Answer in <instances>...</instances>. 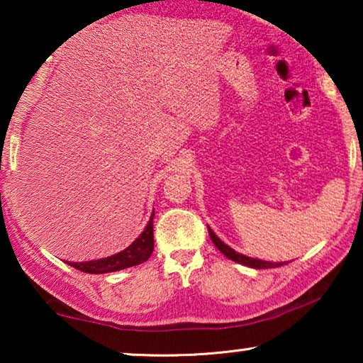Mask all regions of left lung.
<instances>
[{"label":"left lung","instance_id":"1","mask_svg":"<svg viewBox=\"0 0 363 363\" xmlns=\"http://www.w3.org/2000/svg\"><path fill=\"white\" fill-rule=\"evenodd\" d=\"M208 233H210V238L211 241L215 242V246L220 250L223 255L226 257H230V259L240 262V264H245V266H250V267H256V269H267V267H279V266H284V262H269V261H261V259H252V257H247V256H242L240 252H236L235 250H231L230 246L225 245L220 238H218L215 233L211 231V228H208Z\"/></svg>","mask_w":363,"mask_h":363}]
</instances>
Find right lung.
Returning a JSON list of instances; mask_svg holds the SVG:
<instances>
[{
	"label": "right lung",
	"mask_w": 363,
	"mask_h": 363,
	"mask_svg": "<svg viewBox=\"0 0 363 363\" xmlns=\"http://www.w3.org/2000/svg\"><path fill=\"white\" fill-rule=\"evenodd\" d=\"M153 215L155 213H152L150 221H148L145 230H143L142 235L127 250L97 261L69 262V266L76 267V269L82 272H89V274H102V272L121 271L125 269V267H132L145 262L153 252Z\"/></svg>",
	"instance_id": "1"
}]
</instances>
